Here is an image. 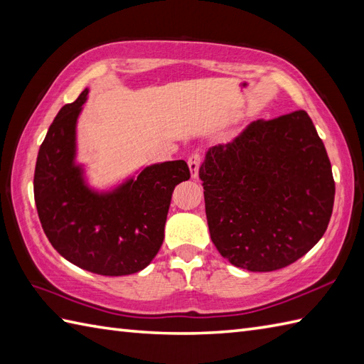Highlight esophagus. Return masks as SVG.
I'll list each match as a JSON object with an SVG mask.
<instances>
[{
    "instance_id": "34e87169",
    "label": "esophagus",
    "mask_w": 364,
    "mask_h": 364,
    "mask_svg": "<svg viewBox=\"0 0 364 364\" xmlns=\"http://www.w3.org/2000/svg\"><path fill=\"white\" fill-rule=\"evenodd\" d=\"M188 164H189V170H191V176L197 178L200 166H202V156H200L198 153L191 154L189 159H188Z\"/></svg>"
}]
</instances>
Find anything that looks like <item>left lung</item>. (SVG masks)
Wrapping results in <instances>:
<instances>
[{
    "label": "left lung",
    "mask_w": 364,
    "mask_h": 364,
    "mask_svg": "<svg viewBox=\"0 0 364 364\" xmlns=\"http://www.w3.org/2000/svg\"><path fill=\"white\" fill-rule=\"evenodd\" d=\"M215 249L236 267L272 272L326 233L335 181L326 146L305 111L252 122L211 146L198 172Z\"/></svg>",
    "instance_id": "8db88e82"
}]
</instances>
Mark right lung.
<instances>
[{
    "instance_id": "right-lung-1",
    "label": "right lung",
    "mask_w": 364,
    "mask_h": 364,
    "mask_svg": "<svg viewBox=\"0 0 364 364\" xmlns=\"http://www.w3.org/2000/svg\"><path fill=\"white\" fill-rule=\"evenodd\" d=\"M89 89L63 106L37 154L34 200L46 237L60 257L107 277L136 274L164 241L166 219L178 183L191 178L186 162L145 167L117 188L98 192L76 164V122Z\"/></svg>"
}]
</instances>
